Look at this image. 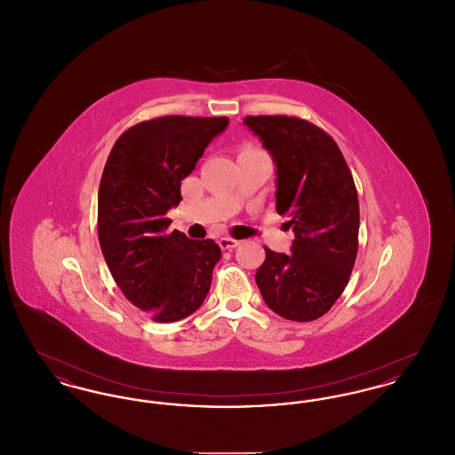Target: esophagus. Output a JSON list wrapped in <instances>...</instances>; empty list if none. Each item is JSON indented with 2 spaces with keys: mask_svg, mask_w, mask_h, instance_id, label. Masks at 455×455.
I'll list each match as a JSON object with an SVG mask.
<instances>
[{
  "mask_svg": "<svg viewBox=\"0 0 455 455\" xmlns=\"http://www.w3.org/2000/svg\"><path fill=\"white\" fill-rule=\"evenodd\" d=\"M238 243H240V242L235 240V238L223 237L218 240V245L221 247V251H232V249L237 247Z\"/></svg>",
  "mask_w": 455,
  "mask_h": 455,
  "instance_id": "obj_1",
  "label": "esophagus"
}]
</instances>
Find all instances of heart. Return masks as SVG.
I'll use <instances>...</instances> for the list:
<instances>
[{
	"label": "heart",
	"mask_w": 455,
	"mask_h": 455,
	"mask_svg": "<svg viewBox=\"0 0 455 455\" xmlns=\"http://www.w3.org/2000/svg\"><path fill=\"white\" fill-rule=\"evenodd\" d=\"M242 152H247V153H258L262 152V150H259V148H256V147H243L242 150H240V153Z\"/></svg>",
	"instance_id": "1"
}]
</instances>
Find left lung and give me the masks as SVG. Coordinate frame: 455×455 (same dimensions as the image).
Instances as JSON below:
<instances>
[{"mask_svg":"<svg viewBox=\"0 0 455 455\" xmlns=\"http://www.w3.org/2000/svg\"><path fill=\"white\" fill-rule=\"evenodd\" d=\"M276 164V212L288 217L291 254L267 247L256 283L266 305L288 321L323 317L347 288L358 252L360 206L336 141L288 116H247Z\"/></svg>","mask_w":455,"mask_h":455,"instance_id":"obj_1","label":"left lung"}]
</instances>
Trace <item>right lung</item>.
I'll return each instance as SVG.
<instances>
[{
    "instance_id": "1",
    "label": "right lung",
    "mask_w": 455,
    "mask_h": 455,
    "mask_svg": "<svg viewBox=\"0 0 455 455\" xmlns=\"http://www.w3.org/2000/svg\"><path fill=\"white\" fill-rule=\"evenodd\" d=\"M228 117L162 116L124 131L99 188V242L108 271L134 307L156 323L186 319L204 302L221 258L215 240L167 232V212Z\"/></svg>"
}]
</instances>
